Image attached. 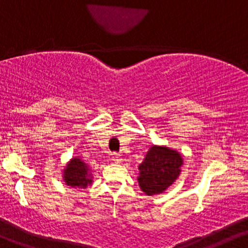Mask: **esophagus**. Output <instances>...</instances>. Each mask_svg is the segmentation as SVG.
Listing matches in <instances>:
<instances>
[{"label":"esophagus","instance_id":"1","mask_svg":"<svg viewBox=\"0 0 248 248\" xmlns=\"http://www.w3.org/2000/svg\"><path fill=\"white\" fill-rule=\"evenodd\" d=\"M110 159H111V161L115 162V164H120V162L122 161L121 155L118 154V153H113V154H110Z\"/></svg>","mask_w":248,"mask_h":248}]
</instances>
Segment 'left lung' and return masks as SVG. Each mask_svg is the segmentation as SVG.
I'll return each instance as SVG.
<instances>
[{
    "instance_id": "8db88e82",
    "label": "left lung",
    "mask_w": 248,
    "mask_h": 248,
    "mask_svg": "<svg viewBox=\"0 0 248 248\" xmlns=\"http://www.w3.org/2000/svg\"><path fill=\"white\" fill-rule=\"evenodd\" d=\"M184 164L181 154L167 146L153 145L139 166L138 182L147 195H157L166 189L181 173Z\"/></svg>"
}]
</instances>
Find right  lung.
<instances>
[{
  "instance_id": "add662e5",
  "label": "right lung",
  "mask_w": 248,
  "mask_h": 248,
  "mask_svg": "<svg viewBox=\"0 0 248 248\" xmlns=\"http://www.w3.org/2000/svg\"><path fill=\"white\" fill-rule=\"evenodd\" d=\"M62 172L64 184L72 188H86L93 182L91 167L80 157H72Z\"/></svg>"
}]
</instances>
